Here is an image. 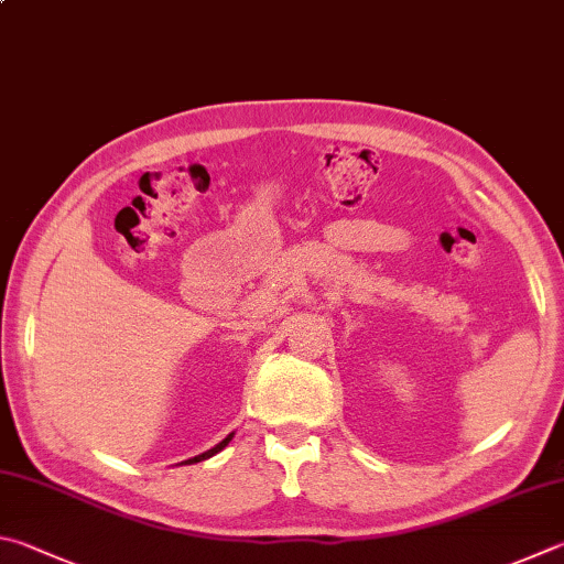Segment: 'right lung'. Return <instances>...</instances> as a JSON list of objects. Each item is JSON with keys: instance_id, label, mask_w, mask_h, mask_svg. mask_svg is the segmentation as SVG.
I'll return each mask as SVG.
<instances>
[{"instance_id": "obj_1", "label": "right lung", "mask_w": 564, "mask_h": 564, "mask_svg": "<svg viewBox=\"0 0 564 564\" xmlns=\"http://www.w3.org/2000/svg\"><path fill=\"white\" fill-rule=\"evenodd\" d=\"M231 436H234V434H229L227 438H224V442H219L217 446H214V448H209V452H204V454H199V456H194V458H187V460H182V464H199V460H204V458H209V456H214V454H219V452H221V448H224V446H227V444L231 442Z\"/></svg>"}]
</instances>
